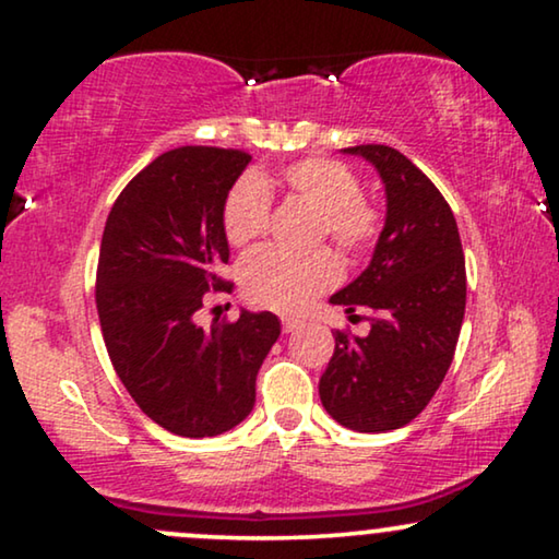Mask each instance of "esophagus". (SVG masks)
<instances>
[{
  "label": "esophagus",
  "instance_id": "obj_1",
  "mask_svg": "<svg viewBox=\"0 0 559 559\" xmlns=\"http://www.w3.org/2000/svg\"><path fill=\"white\" fill-rule=\"evenodd\" d=\"M300 325H302L300 318H289V316L282 318V331H285V333H295Z\"/></svg>",
  "mask_w": 559,
  "mask_h": 559
}]
</instances>
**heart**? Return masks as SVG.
<instances>
[{
  "label": "heart",
  "instance_id": "heart-1",
  "mask_svg": "<svg viewBox=\"0 0 559 559\" xmlns=\"http://www.w3.org/2000/svg\"><path fill=\"white\" fill-rule=\"evenodd\" d=\"M282 186L297 201L318 211L316 239H331L343 254L358 259L377 247L384 231V216L361 195V180L348 165L331 157H305L282 170ZM270 188L257 175H243L226 193L221 226L236 249L262 239L270 226ZM341 262L331 249L287 254L259 249L241 262V293L251 305L293 312L310 305L320 293L338 285Z\"/></svg>",
  "mask_w": 559,
  "mask_h": 559
}]
</instances>
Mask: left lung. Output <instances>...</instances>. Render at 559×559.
Returning a JSON list of instances; mask_svg holds the SVG:
<instances>
[{
  "label": "left lung",
  "mask_w": 559,
  "mask_h": 559,
  "mask_svg": "<svg viewBox=\"0 0 559 559\" xmlns=\"http://www.w3.org/2000/svg\"><path fill=\"white\" fill-rule=\"evenodd\" d=\"M343 152L379 170L386 224L361 277L331 297L346 312L369 308L371 331L364 338L333 333L335 350L318 392L335 423L386 432L430 404L453 364L465 312V259L453 211L412 159L386 144Z\"/></svg>",
  "instance_id": "left-lung-1"
}]
</instances>
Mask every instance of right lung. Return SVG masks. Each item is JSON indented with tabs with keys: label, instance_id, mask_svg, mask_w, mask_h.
Instances as JSON below:
<instances>
[{
	"label": "right lung",
	"instance_id": "1",
	"mask_svg": "<svg viewBox=\"0 0 559 559\" xmlns=\"http://www.w3.org/2000/svg\"><path fill=\"white\" fill-rule=\"evenodd\" d=\"M243 150L188 144L136 173L106 218L96 310L114 371L144 415L180 438H213L249 415L259 366L280 338L272 312L195 325L221 277L226 193L249 165Z\"/></svg>",
	"mask_w": 559,
	"mask_h": 559
}]
</instances>
